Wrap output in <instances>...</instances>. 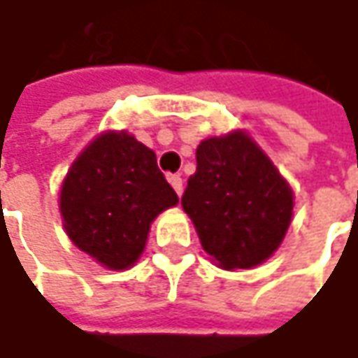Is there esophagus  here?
Returning <instances> with one entry per match:
<instances>
[{
	"label": "esophagus",
	"mask_w": 358,
	"mask_h": 358,
	"mask_svg": "<svg viewBox=\"0 0 358 358\" xmlns=\"http://www.w3.org/2000/svg\"><path fill=\"white\" fill-rule=\"evenodd\" d=\"M169 183L173 185V189L177 192V196L183 194V179H181V175H169Z\"/></svg>",
	"instance_id": "obj_1"
}]
</instances>
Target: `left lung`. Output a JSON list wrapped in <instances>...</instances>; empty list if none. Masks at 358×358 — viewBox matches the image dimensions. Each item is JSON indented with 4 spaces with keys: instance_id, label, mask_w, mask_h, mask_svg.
Listing matches in <instances>:
<instances>
[{
    "instance_id": "1",
    "label": "left lung",
    "mask_w": 358,
    "mask_h": 358,
    "mask_svg": "<svg viewBox=\"0 0 358 358\" xmlns=\"http://www.w3.org/2000/svg\"><path fill=\"white\" fill-rule=\"evenodd\" d=\"M181 198L203 251L224 270L253 268L282 243L292 218V189L247 136L208 138Z\"/></svg>"
}]
</instances>
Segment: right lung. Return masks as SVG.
Here are the masks:
<instances>
[{"mask_svg":"<svg viewBox=\"0 0 358 358\" xmlns=\"http://www.w3.org/2000/svg\"><path fill=\"white\" fill-rule=\"evenodd\" d=\"M177 201L150 148L127 131H105L69 166L59 210L73 245L125 270L142 255L152 220Z\"/></svg>","mask_w":358,"mask_h":358,"instance_id":"right-lung-1","label":"right lung"}]
</instances>
